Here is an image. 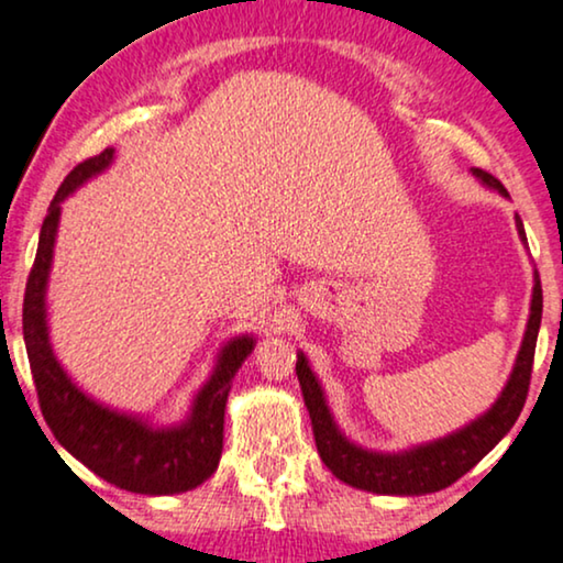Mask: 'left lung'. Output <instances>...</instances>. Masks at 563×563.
<instances>
[{"instance_id":"1","label":"left lung","mask_w":563,"mask_h":563,"mask_svg":"<svg viewBox=\"0 0 563 563\" xmlns=\"http://www.w3.org/2000/svg\"><path fill=\"white\" fill-rule=\"evenodd\" d=\"M471 173L499 196L507 199V188L488 175L486 170L471 167ZM517 235L522 243L525 238L522 219L515 217ZM540 316H543V289H540L538 272L532 274V299H530V318L525 328L520 352H517L515 367L509 372L507 385L501 388L499 398L494 400L492 408L468 421L455 432L440 437V440L413 444L408 450L398 452H379L367 450L362 444L349 440L335 424L331 408H328L325 390L310 369L308 356L297 352V379L302 388L305 406H308L312 419V434L320 452V460L335 478L344 481L346 486L362 488V492L383 494V496H421L434 494L455 484L460 476H465L481 457L488 455L496 444L505 440L509 429L515 427L520 416L525 398L530 388L532 356H536V341L540 331Z\"/></svg>"}]
</instances>
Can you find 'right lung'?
<instances>
[{
	"label": "right lung",
	"mask_w": 563,
	"mask_h": 563,
	"mask_svg": "<svg viewBox=\"0 0 563 563\" xmlns=\"http://www.w3.org/2000/svg\"><path fill=\"white\" fill-rule=\"evenodd\" d=\"M115 150L108 147L79 163L58 188L43 219L38 253L27 276L23 302V335L31 372L38 390L43 419L71 457L98 473L108 484L134 494L167 496L201 486L222 457L224 406L232 377L253 352L255 335L240 333L219 349L214 369L201 385L184 421L157 427L139 413L100 404L79 388L56 360L48 333V276L54 266L56 232L62 203L95 175L113 165Z\"/></svg>",
	"instance_id": "add662e5"
}]
</instances>
